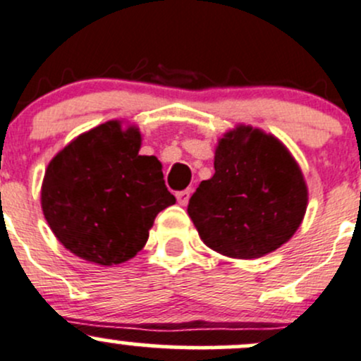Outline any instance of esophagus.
<instances>
[{
    "instance_id": "1",
    "label": "esophagus",
    "mask_w": 361,
    "mask_h": 361,
    "mask_svg": "<svg viewBox=\"0 0 361 361\" xmlns=\"http://www.w3.org/2000/svg\"><path fill=\"white\" fill-rule=\"evenodd\" d=\"M191 189H185V191L177 192V201H179L180 207H185L189 203V197H191Z\"/></svg>"
}]
</instances>
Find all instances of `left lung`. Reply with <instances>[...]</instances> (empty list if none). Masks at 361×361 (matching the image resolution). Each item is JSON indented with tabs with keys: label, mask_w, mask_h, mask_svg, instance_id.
Here are the masks:
<instances>
[{
	"label": "left lung",
	"mask_w": 361,
	"mask_h": 361,
	"mask_svg": "<svg viewBox=\"0 0 361 361\" xmlns=\"http://www.w3.org/2000/svg\"><path fill=\"white\" fill-rule=\"evenodd\" d=\"M215 173L189 200L201 241L228 258L265 257L294 235L308 207V185L284 142L239 123L219 139Z\"/></svg>",
	"instance_id": "8db88e82"
}]
</instances>
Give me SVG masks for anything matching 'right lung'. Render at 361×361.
Listing matches in <instances>:
<instances>
[{"mask_svg":"<svg viewBox=\"0 0 361 361\" xmlns=\"http://www.w3.org/2000/svg\"><path fill=\"white\" fill-rule=\"evenodd\" d=\"M137 126L108 120L72 139L49 161L41 208L55 238L98 265L134 258L161 210L176 203L157 157L139 154Z\"/></svg>","mask_w":361,"mask_h":361,"instance_id":"right-lung-1","label":"right lung"}]
</instances>
